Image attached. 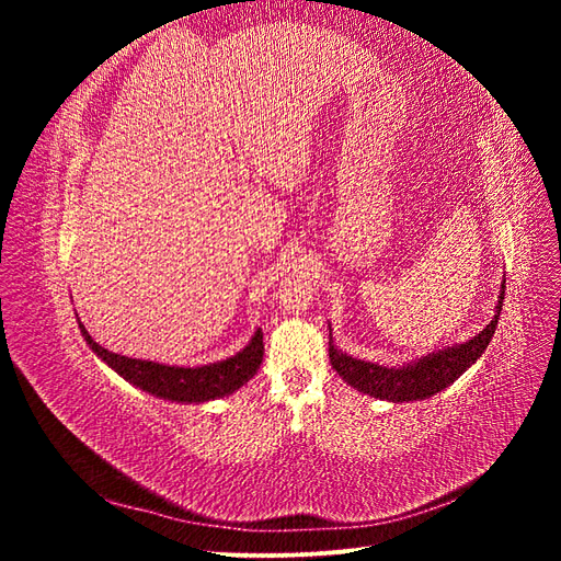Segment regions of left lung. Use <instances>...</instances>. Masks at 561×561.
<instances>
[{
  "label": "left lung",
  "instance_id": "obj_1",
  "mask_svg": "<svg viewBox=\"0 0 561 561\" xmlns=\"http://www.w3.org/2000/svg\"><path fill=\"white\" fill-rule=\"evenodd\" d=\"M503 299H505V285H501L494 318H491V322L480 334H474L463 344H454L443 351L423 355V358H416L402 367H386L379 363L353 358V355H346L344 351H339L332 344V332H330V363L339 371V377H342L348 386L371 398L388 400V402L426 400L439 393V390H445L447 386H451L486 351L491 336H494L499 325Z\"/></svg>",
  "mask_w": 561,
  "mask_h": 561
}]
</instances>
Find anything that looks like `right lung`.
Instances as JSON below:
<instances>
[{"label": "right lung", "mask_w": 561, "mask_h": 561, "mask_svg": "<svg viewBox=\"0 0 561 561\" xmlns=\"http://www.w3.org/2000/svg\"><path fill=\"white\" fill-rule=\"evenodd\" d=\"M79 322L81 336L87 339L91 351L100 360H105L118 377H124L128 383L138 386L145 393H151L161 400L171 402H208L231 396L233 390H239L245 381H250L262 365L264 358V342L262 330L252 334L248 346L239 351L227 360L201 365V367H178V365H163L151 363L140 358H128V355H118L93 342V336L87 332V328Z\"/></svg>", "instance_id": "1"}]
</instances>
